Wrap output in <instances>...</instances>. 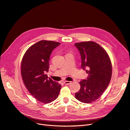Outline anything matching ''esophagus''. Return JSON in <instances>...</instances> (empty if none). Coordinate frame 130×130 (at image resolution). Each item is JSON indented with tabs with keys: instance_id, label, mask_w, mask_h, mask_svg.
<instances>
[{
	"instance_id": "1",
	"label": "esophagus",
	"mask_w": 130,
	"mask_h": 130,
	"mask_svg": "<svg viewBox=\"0 0 130 130\" xmlns=\"http://www.w3.org/2000/svg\"><path fill=\"white\" fill-rule=\"evenodd\" d=\"M64 83V84H65V85H70V84L71 83V81H65Z\"/></svg>"
}]
</instances>
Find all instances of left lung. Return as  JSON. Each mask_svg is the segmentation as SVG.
<instances>
[{"instance_id": "8db88e82", "label": "left lung", "mask_w": 130, "mask_h": 130, "mask_svg": "<svg viewBox=\"0 0 130 130\" xmlns=\"http://www.w3.org/2000/svg\"><path fill=\"white\" fill-rule=\"evenodd\" d=\"M81 58V68L88 77L79 83L80 89L75 98L85 103L95 101L107 88L112 75L111 60L107 51L97 43L86 41L74 44Z\"/></svg>"}]
</instances>
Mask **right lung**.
<instances>
[{"instance_id": "right-lung-1", "label": "right lung", "mask_w": 130, "mask_h": 130, "mask_svg": "<svg viewBox=\"0 0 130 130\" xmlns=\"http://www.w3.org/2000/svg\"><path fill=\"white\" fill-rule=\"evenodd\" d=\"M60 43L42 40L28 49L21 65L23 81L29 92L38 101L49 103L58 96L61 86L45 74L49 71V59L52 50Z\"/></svg>"}]
</instances>
